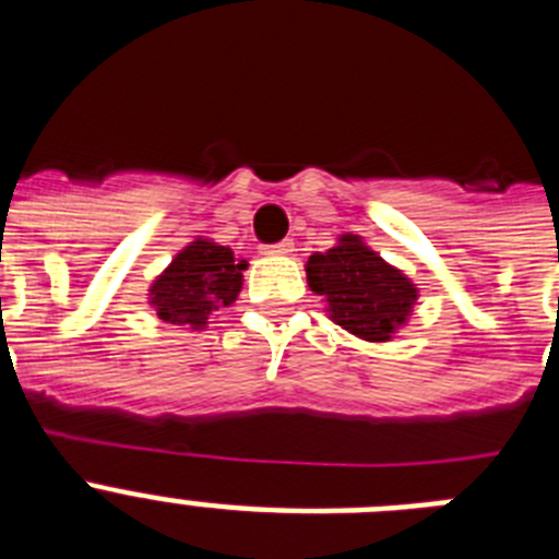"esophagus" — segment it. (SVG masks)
I'll return each instance as SVG.
<instances>
[{
    "label": "esophagus",
    "mask_w": 559,
    "mask_h": 559,
    "mask_svg": "<svg viewBox=\"0 0 559 559\" xmlns=\"http://www.w3.org/2000/svg\"><path fill=\"white\" fill-rule=\"evenodd\" d=\"M265 251H269V254H288V251H294V243H290V240H283V243L265 246Z\"/></svg>",
    "instance_id": "obj_1"
}]
</instances>
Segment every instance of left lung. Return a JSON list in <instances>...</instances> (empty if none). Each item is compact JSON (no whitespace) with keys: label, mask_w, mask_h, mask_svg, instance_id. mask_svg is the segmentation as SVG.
<instances>
[{"label":"left lung","mask_w":559,"mask_h":559,"mask_svg":"<svg viewBox=\"0 0 559 559\" xmlns=\"http://www.w3.org/2000/svg\"><path fill=\"white\" fill-rule=\"evenodd\" d=\"M308 283L316 294L328 296L333 322L367 341L392 338L417 299L408 276L383 263L355 235H344L335 249L310 257Z\"/></svg>","instance_id":"1"}]
</instances>
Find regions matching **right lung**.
<instances>
[{
  "label": "right lung",
  "mask_w": 559,
  "mask_h": 559,
  "mask_svg": "<svg viewBox=\"0 0 559 559\" xmlns=\"http://www.w3.org/2000/svg\"><path fill=\"white\" fill-rule=\"evenodd\" d=\"M243 269L246 260L235 263L226 246L195 240L153 283L151 302L156 305V316L179 328H204L215 310L235 302L243 285Z\"/></svg>",
  "instance_id": "right-lung-1"
}]
</instances>
